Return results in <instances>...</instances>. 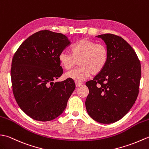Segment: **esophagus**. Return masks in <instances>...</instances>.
Segmentation results:
<instances>
[{
  "label": "esophagus",
  "mask_w": 149,
  "mask_h": 149,
  "mask_svg": "<svg viewBox=\"0 0 149 149\" xmlns=\"http://www.w3.org/2000/svg\"><path fill=\"white\" fill-rule=\"evenodd\" d=\"M82 84V83H81V82H79V81H76L75 82V85H76V87H80V85H81Z\"/></svg>",
  "instance_id": "obj_1"
}]
</instances>
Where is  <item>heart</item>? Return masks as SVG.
Returning <instances> with one entry per match:
<instances>
[{"instance_id":"obj_1","label":"heart","mask_w":149,"mask_h":149,"mask_svg":"<svg viewBox=\"0 0 149 149\" xmlns=\"http://www.w3.org/2000/svg\"><path fill=\"white\" fill-rule=\"evenodd\" d=\"M71 54L62 52L58 55V61L65 70L73 68L79 62L80 67L65 73L66 78L77 81H84L91 74L97 75L107 65L109 53L103 44L83 38L76 42L71 48Z\"/></svg>"}]
</instances>
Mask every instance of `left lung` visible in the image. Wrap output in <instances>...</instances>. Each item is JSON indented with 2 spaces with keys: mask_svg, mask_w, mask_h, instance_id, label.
Masks as SVG:
<instances>
[{
  "mask_svg": "<svg viewBox=\"0 0 149 149\" xmlns=\"http://www.w3.org/2000/svg\"><path fill=\"white\" fill-rule=\"evenodd\" d=\"M109 53L105 68L87 81L88 114L95 121L111 124L126 115L136 101L141 78L140 60L131 45L112 34L99 35Z\"/></svg>",
  "mask_w": 149,
  "mask_h": 149,
  "instance_id": "left-lung-1",
  "label": "left lung"
}]
</instances>
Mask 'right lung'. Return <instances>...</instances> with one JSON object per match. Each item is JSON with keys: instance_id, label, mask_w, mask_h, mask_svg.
Returning a JSON list of instances; mask_svg holds the SVG:
<instances>
[{"instance_id": "right-lung-1", "label": "right lung", "mask_w": 149, "mask_h": 149, "mask_svg": "<svg viewBox=\"0 0 149 149\" xmlns=\"http://www.w3.org/2000/svg\"><path fill=\"white\" fill-rule=\"evenodd\" d=\"M70 44L65 35L45 30L29 36L13 56V94L21 110L33 119L50 121L66 108L74 82L70 78L54 81L63 73L58 55Z\"/></svg>"}]
</instances>
